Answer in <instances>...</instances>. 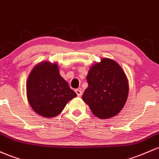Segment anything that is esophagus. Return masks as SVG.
Segmentation results:
<instances>
[{
    "label": "esophagus",
    "instance_id": "1",
    "mask_svg": "<svg viewBox=\"0 0 159 159\" xmlns=\"http://www.w3.org/2000/svg\"><path fill=\"white\" fill-rule=\"evenodd\" d=\"M75 92H76V94H77V96H79V97H80V96L83 94V92H82L80 89H76V90H75Z\"/></svg>",
    "mask_w": 159,
    "mask_h": 159
}]
</instances>
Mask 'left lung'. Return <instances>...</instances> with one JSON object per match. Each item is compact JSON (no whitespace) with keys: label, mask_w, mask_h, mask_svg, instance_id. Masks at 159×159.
Returning <instances> with one entry per match:
<instances>
[{"label":"left lung","mask_w":159,"mask_h":159,"mask_svg":"<svg viewBox=\"0 0 159 159\" xmlns=\"http://www.w3.org/2000/svg\"><path fill=\"white\" fill-rule=\"evenodd\" d=\"M89 86L83 101L92 113L101 119L115 116L122 110L128 95V81L120 65L110 58H102L89 69Z\"/></svg>","instance_id":"1"}]
</instances>
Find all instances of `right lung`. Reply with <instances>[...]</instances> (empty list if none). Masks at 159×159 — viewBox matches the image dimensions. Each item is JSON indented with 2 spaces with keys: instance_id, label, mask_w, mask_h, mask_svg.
<instances>
[{
  "instance_id": "add662e5",
  "label": "right lung",
  "mask_w": 159,
  "mask_h": 159,
  "mask_svg": "<svg viewBox=\"0 0 159 159\" xmlns=\"http://www.w3.org/2000/svg\"><path fill=\"white\" fill-rule=\"evenodd\" d=\"M27 98L31 108L46 118L58 116L66 104L76 97L61 76L56 63H39L32 69L26 84Z\"/></svg>"
}]
</instances>
